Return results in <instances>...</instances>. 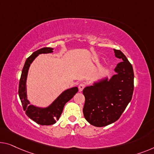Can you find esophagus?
I'll use <instances>...</instances> for the list:
<instances>
[{"label": "esophagus", "instance_id": "obj_1", "mask_svg": "<svg viewBox=\"0 0 154 154\" xmlns=\"http://www.w3.org/2000/svg\"><path fill=\"white\" fill-rule=\"evenodd\" d=\"M78 88H79V91L80 92H82V91L84 90V88H85V84H80L79 85V86H78Z\"/></svg>", "mask_w": 154, "mask_h": 154}]
</instances>
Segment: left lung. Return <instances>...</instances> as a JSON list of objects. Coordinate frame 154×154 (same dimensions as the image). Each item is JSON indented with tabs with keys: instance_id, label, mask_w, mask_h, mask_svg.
<instances>
[{
	"instance_id": "left-lung-1",
	"label": "left lung",
	"mask_w": 154,
	"mask_h": 154,
	"mask_svg": "<svg viewBox=\"0 0 154 154\" xmlns=\"http://www.w3.org/2000/svg\"><path fill=\"white\" fill-rule=\"evenodd\" d=\"M120 59L110 79L103 77L83 90L84 118L91 125L105 127L115 122L131 102L134 92V74L132 65L120 50L113 49Z\"/></svg>"
}]
</instances>
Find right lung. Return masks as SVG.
I'll return each instance as SVG.
<instances>
[{
  "mask_svg": "<svg viewBox=\"0 0 154 154\" xmlns=\"http://www.w3.org/2000/svg\"><path fill=\"white\" fill-rule=\"evenodd\" d=\"M53 50L52 48H43L33 52L25 62L19 81L18 95L21 101L23 108L24 111H26V114L31 120L41 125H52L56 123L62 113L65 104L74 97L78 91L77 86L66 89L51 104L45 107L30 104V102L27 99L26 84L29 66L38 55L41 54L52 53Z\"/></svg>",
  "mask_w": 154,
  "mask_h": 154,
  "instance_id": "add662e5",
  "label": "right lung"
}]
</instances>
